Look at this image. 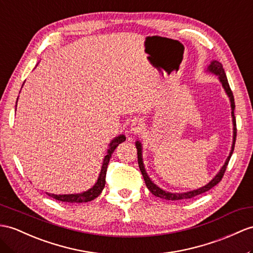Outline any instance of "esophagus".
<instances>
[{"mask_svg":"<svg viewBox=\"0 0 253 253\" xmlns=\"http://www.w3.org/2000/svg\"><path fill=\"white\" fill-rule=\"evenodd\" d=\"M144 128V123L143 121L135 119L132 121V125H131V132L132 133H139L141 130Z\"/></svg>","mask_w":253,"mask_h":253,"instance_id":"obj_1","label":"esophagus"}]
</instances>
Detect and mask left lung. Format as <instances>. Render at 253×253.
I'll return each mask as SVG.
<instances>
[{
  "label": "left lung",
  "instance_id": "obj_1",
  "mask_svg": "<svg viewBox=\"0 0 253 253\" xmlns=\"http://www.w3.org/2000/svg\"><path fill=\"white\" fill-rule=\"evenodd\" d=\"M208 72H211L212 74H214V75H217L220 83L222 84V87L223 89L225 90L227 96L230 97V102H231V108H232V118H233V144H232V149H231V152H230V156L227 157L226 161L224 163V165L221 168V169L219 170V173L215 175L212 180L211 182H208L206 186L202 187L200 189H196V190H192V191H189V192H183V193H171V192H168V191H164L162 190L161 188H159L157 184L153 183L151 181V179L149 178V176L147 175L146 173V169H145V166H144V162H143V157H141V144L139 143V141L137 140L136 143V149H137V160H138V166H139V169L141 171V175H143L144 177V180H145V183L146 186L148 188V190L150 191V192L153 194L158 196V198L160 199H164V200H169V201H178V200H188V199H192V198H195L196 195H200V194H203L207 192L208 190H211V188H213L215 184H218L221 179H222V177L225 173L226 170V166L227 164H229V161L230 159L232 157V153L234 151V147H235V140H236V119H235V116H234V109H235V102H234V95H233V92L230 88V84H229V82H227V78H226V75H225V72L223 70V66L222 64H221L220 62H218V61L213 60L212 62L209 64L208 69H207Z\"/></svg>",
  "mask_w": 253,
  "mask_h": 253
}]
</instances>
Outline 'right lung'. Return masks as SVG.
I'll return each instance as SVG.
<instances>
[{
  "instance_id": "1",
  "label": "right lung",
  "mask_w": 253,
  "mask_h": 253,
  "mask_svg": "<svg viewBox=\"0 0 253 253\" xmlns=\"http://www.w3.org/2000/svg\"><path fill=\"white\" fill-rule=\"evenodd\" d=\"M125 140H126L125 135H119V136L115 137L112 141H110L109 148L107 150V155L105 156V158H104L101 173L98 175L97 181L91 189H89L88 191H84L83 193H77V194H51V193H47V194L49 196H51V198L54 200L60 201V202H66V203H87L96 199L97 196L102 193L104 187H105L107 166H108L110 158H112L113 152L115 151L116 148L118 147V145Z\"/></svg>"
}]
</instances>
